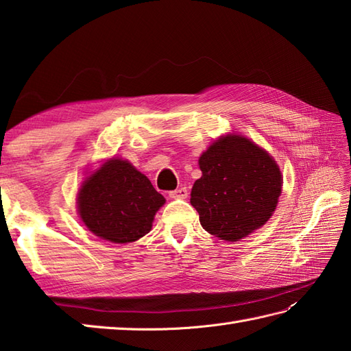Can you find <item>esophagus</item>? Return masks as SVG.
Masks as SVG:
<instances>
[{
	"mask_svg": "<svg viewBox=\"0 0 351 351\" xmlns=\"http://www.w3.org/2000/svg\"><path fill=\"white\" fill-rule=\"evenodd\" d=\"M189 196V191L185 187H180L173 191H169V197L171 199H185Z\"/></svg>",
	"mask_w": 351,
	"mask_h": 351,
	"instance_id": "esophagus-1",
	"label": "esophagus"
}]
</instances>
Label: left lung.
<instances>
[{
  "instance_id": "1",
  "label": "left lung",
  "mask_w": 351,
  "mask_h": 351,
  "mask_svg": "<svg viewBox=\"0 0 351 351\" xmlns=\"http://www.w3.org/2000/svg\"><path fill=\"white\" fill-rule=\"evenodd\" d=\"M202 176L191 189L200 225L220 240L237 241L271 217L282 190L278 164L241 136H226L199 158Z\"/></svg>"
}]
</instances>
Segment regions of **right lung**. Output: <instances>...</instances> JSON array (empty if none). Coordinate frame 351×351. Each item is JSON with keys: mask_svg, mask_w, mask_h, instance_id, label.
Masks as SVG:
<instances>
[{"mask_svg": "<svg viewBox=\"0 0 351 351\" xmlns=\"http://www.w3.org/2000/svg\"><path fill=\"white\" fill-rule=\"evenodd\" d=\"M164 197L128 161L110 160L84 181L78 211L84 225L104 240L131 243L146 235Z\"/></svg>", "mask_w": 351, "mask_h": 351, "instance_id": "1", "label": "right lung"}]
</instances>
